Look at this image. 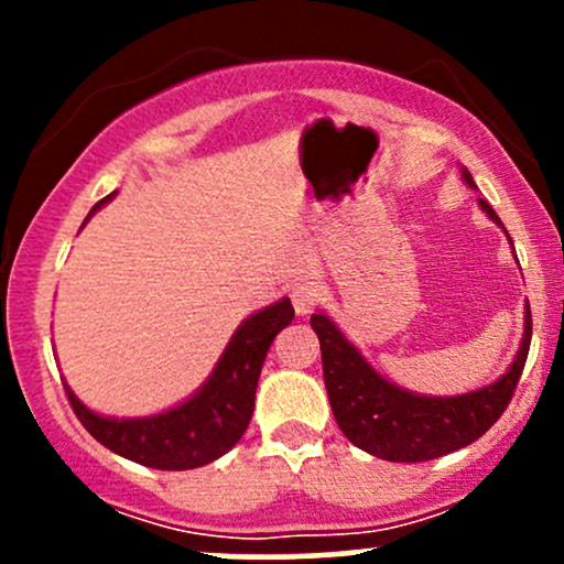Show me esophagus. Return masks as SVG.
I'll list each match as a JSON object with an SVG mask.
<instances>
[{
    "instance_id": "esophagus-1",
    "label": "esophagus",
    "mask_w": 564,
    "mask_h": 564,
    "mask_svg": "<svg viewBox=\"0 0 564 564\" xmlns=\"http://www.w3.org/2000/svg\"><path fill=\"white\" fill-rule=\"evenodd\" d=\"M321 289L315 281H300L291 286V302H294L296 315H310L313 313L315 302H318Z\"/></svg>"
}]
</instances>
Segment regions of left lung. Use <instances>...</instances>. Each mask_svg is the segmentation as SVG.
<instances>
[{"instance_id":"obj_1","label":"left lung","mask_w":564,"mask_h":564,"mask_svg":"<svg viewBox=\"0 0 564 564\" xmlns=\"http://www.w3.org/2000/svg\"><path fill=\"white\" fill-rule=\"evenodd\" d=\"M462 180L471 191H477L467 166H462ZM477 204L485 215L503 228L488 200L477 198ZM310 323L321 341L323 379H326L328 403H332L339 430L360 451L384 458V462L405 464L430 462V458L464 448L498 422L514 394L522 368H525L530 334H533L530 304H525L522 339L507 371L480 390L443 398V394L411 392L381 377L323 310H318Z\"/></svg>"}]
</instances>
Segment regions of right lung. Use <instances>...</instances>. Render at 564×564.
Listing matches in <instances>:
<instances>
[{
  "instance_id": "1",
  "label": "right lung",
  "mask_w": 564,
  "mask_h": 564,
  "mask_svg": "<svg viewBox=\"0 0 564 564\" xmlns=\"http://www.w3.org/2000/svg\"><path fill=\"white\" fill-rule=\"evenodd\" d=\"M113 196L116 193L95 204L89 217ZM291 321H294V307L289 296L251 313L232 332L209 379L183 403L161 413L134 419L106 416L84 405L63 381L70 408L97 443L129 462L166 471L204 467L225 456L243 437L254 413L257 381H260L268 349Z\"/></svg>"
}]
</instances>
